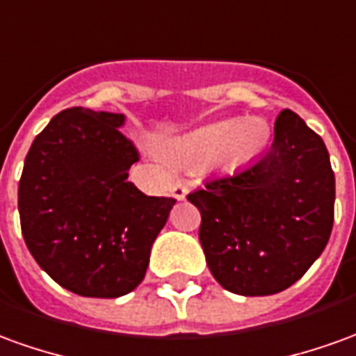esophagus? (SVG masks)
I'll use <instances>...</instances> for the list:
<instances>
[{"label": "esophagus", "mask_w": 356, "mask_h": 356, "mask_svg": "<svg viewBox=\"0 0 356 356\" xmlns=\"http://www.w3.org/2000/svg\"><path fill=\"white\" fill-rule=\"evenodd\" d=\"M171 195L175 196L177 200H185V196L188 195V188H186L185 183H181V181H175V183L171 185Z\"/></svg>", "instance_id": "34e87169"}]
</instances>
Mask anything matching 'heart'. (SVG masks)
<instances>
[{
	"instance_id": "b5f03b06",
	"label": "heart",
	"mask_w": 356,
	"mask_h": 356,
	"mask_svg": "<svg viewBox=\"0 0 356 356\" xmlns=\"http://www.w3.org/2000/svg\"><path fill=\"white\" fill-rule=\"evenodd\" d=\"M268 129L260 119L218 121L195 129L168 144V156L179 161H213L241 165L262 150Z\"/></svg>"
}]
</instances>
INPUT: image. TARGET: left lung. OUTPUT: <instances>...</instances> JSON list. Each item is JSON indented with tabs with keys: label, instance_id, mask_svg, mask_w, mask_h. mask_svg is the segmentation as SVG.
Masks as SVG:
<instances>
[{
	"label": "left lung",
	"instance_id": "8db88e82",
	"mask_svg": "<svg viewBox=\"0 0 356 356\" xmlns=\"http://www.w3.org/2000/svg\"><path fill=\"white\" fill-rule=\"evenodd\" d=\"M200 210L198 238L223 289L264 297L287 289L324 252L334 227L335 177L324 140L291 109L270 150L186 196Z\"/></svg>",
	"mask_w": 356,
	"mask_h": 356
}]
</instances>
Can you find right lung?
Returning a JSON list of instances; mask_svg holds the SVG:
<instances>
[{
	"label": "right lung",
	"mask_w": 356,
	"mask_h": 356,
	"mask_svg": "<svg viewBox=\"0 0 356 356\" xmlns=\"http://www.w3.org/2000/svg\"><path fill=\"white\" fill-rule=\"evenodd\" d=\"M123 113L63 109L26 154L19 181L24 243L71 293L115 299L144 280L175 198L146 196L129 177L138 150Z\"/></svg>",
	"instance_id": "right-lung-1"
}]
</instances>
